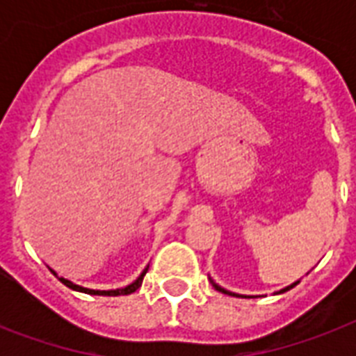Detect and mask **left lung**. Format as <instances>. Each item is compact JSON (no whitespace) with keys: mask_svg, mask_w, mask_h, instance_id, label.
<instances>
[{"mask_svg":"<svg viewBox=\"0 0 356 356\" xmlns=\"http://www.w3.org/2000/svg\"><path fill=\"white\" fill-rule=\"evenodd\" d=\"M298 282H299V281H298ZM298 282H293L292 286H288V288H284V290H281V292H286V290H290V288H293V286H296V284H298ZM212 286L216 288L218 292H222V293H227V296H236V293H233V292H227V290H223V288H222V286H218L216 282H212Z\"/></svg>","mask_w":356,"mask_h":356,"instance_id":"left-lung-1","label":"left lung"}]
</instances>
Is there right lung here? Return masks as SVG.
I'll list each match as a JSON object with an SVG mask.
<instances>
[{
  "label": "right lung",
  "instance_id": "add662e5",
  "mask_svg": "<svg viewBox=\"0 0 356 356\" xmlns=\"http://www.w3.org/2000/svg\"><path fill=\"white\" fill-rule=\"evenodd\" d=\"M145 271L147 270H144V273H142V275H140L133 284H129V286L125 288H118V290H108V292H105V290H90V288L77 286V284L66 281V279H63V277H58V281L63 282V284H66L68 288H72V290H77V292H83V293H90V296H129V293L136 292V290L142 286V279H144ZM53 273H55V271H53Z\"/></svg>",
  "mask_w": 356,
  "mask_h": 356
}]
</instances>
